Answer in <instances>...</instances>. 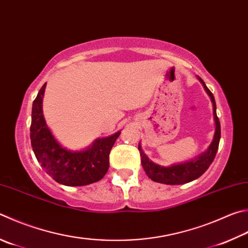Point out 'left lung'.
Segmentation results:
<instances>
[{
	"label": "left lung",
	"mask_w": 248,
	"mask_h": 248,
	"mask_svg": "<svg viewBox=\"0 0 248 248\" xmlns=\"http://www.w3.org/2000/svg\"><path fill=\"white\" fill-rule=\"evenodd\" d=\"M200 81L204 85L205 90L208 93V95L211 98L214 105V118L216 123V132L214 137V141L210 144L208 151L205 152L204 154L201 155L199 158H196L188 163L174 165L171 167H163V166L156 165L147 158L146 155L144 154L142 151L141 145H139L140 156H141V163L148 178L153 181L169 184V186H175V184H184L187 182H191L193 180L200 178L201 175L205 172V171L209 168V166L213 163L216 154H217L218 147H219V141L220 137H221V129H220V123L219 118L216 112V102L213 93L210 90L206 87L204 81L199 77Z\"/></svg>",
	"instance_id": "1"
}]
</instances>
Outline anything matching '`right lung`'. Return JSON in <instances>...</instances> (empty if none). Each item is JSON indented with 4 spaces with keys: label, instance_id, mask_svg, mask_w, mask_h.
<instances>
[{
    "label": "right lung",
    "instance_id": "add662e5",
    "mask_svg": "<svg viewBox=\"0 0 248 248\" xmlns=\"http://www.w3.org/2000/svg\"><path fill=\"white\" fill-rule=\"evenodd\" d=\"M46 83L40 89L32 104L30 140L40 165L56 182L68 186H88L101 180L109 167V153L120 132L98 139L88 150L70 152L62 147L46 127L42 98Z\"/></svg>",
    "mask_w": 248,
    "mask_h": 248
}]
</instances>
